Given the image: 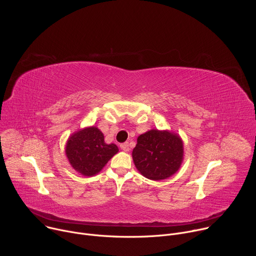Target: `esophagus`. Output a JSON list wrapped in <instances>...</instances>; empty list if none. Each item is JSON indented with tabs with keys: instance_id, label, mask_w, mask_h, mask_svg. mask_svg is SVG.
I'll return each instance as SVG.
<instances>
[{
	"instance_id": "1",
	"label": "esophagus",
	"mask_w": 256,
	"mask_h": 256,
	"mask_svg": "<svg viewBox=\"0 0 256 256\" xmlns=\"http://www.w3.org/2000/svg\"><path fill=\"white\" fill-rule=\"evenodd\" d=\"M120 149H122V151H124V152H128V151H130V146H128V142H126L122 144H120Z\"/></svg>"
}]
</instances>
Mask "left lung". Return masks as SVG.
<instances>
[{"instance_id":"1","label":"left lung","mask_w":256,"mask_h":256,"mask_svg":"<svg viewBox=\"0 0 256 256\" xmlns=\"http://www.w3.org/2000/svg\"><path fill=\"white\" fill-rule=\"evenodd\" d=\"M132 160L146 178L166 179L178 171L184 161V142L172 132L151 130L138 136Z\"/></svg>"}]
</instances>
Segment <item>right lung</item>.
Instances as JSON below:
<instances>
[{
  "instance_id": "1",
  "label": "right lung",
  "mask_w": 256,
  "mask_h": 256,
  "mask_svg": "<svg viewBox=\"0 0 256 256\" xmlns=\"http://www.w3.org/2000/svg\"><path fill=\"white\" fill-rule=\"evenodd\" d=\"M118 152V146L106 144L102 132L96 126L79 130L68 138L66 144L70 166L84 176L99 173Z\"/></svg>"
}]
</instances>
